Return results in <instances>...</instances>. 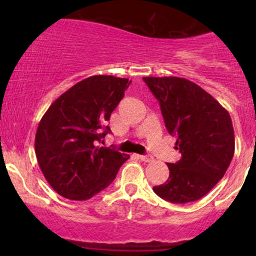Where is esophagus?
Masks as SVG:
<instances>
[{
	"label": "esophagus",
	"mask_w": 256,
	"mask_h": 256,
	"mask_svg": "<svg viewBox=\"0 0 256 256\" xmlns=\"http://www.w3.org/2000/svg\"><path fill=\"white\" fill-rule=\"evenodd\" d=\"M138 160H141L142 162H152L154 161V157L152 156H148V154H140V156H138Z\"/></svg>",
	"instance_id": "34e87169"
}]
</instances>
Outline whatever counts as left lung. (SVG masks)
I'll list each match as a JSON object with an SVG mask.
<instances>
[{
    "label": "left lung",
    "instance_id": "8db88e82",
    "mask_svg": "<svg viewBox=\"0 0 256 256\" xmlns=\"http://www.w3.org/2000/svg\"><path fill=\"white\" fill-rule=\"evenodd\" d=\"M160 102L167 131L177 138L180 160L167 164L170 177L154 187L158 197L177 204L200 200L223 178L234 154L229 112L200 85L177 76H146Z\"/></svg>",
    "mask_w": 256,
    "mask_h": 256
}]
</instances>
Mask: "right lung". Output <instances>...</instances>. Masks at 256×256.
Wrapping results in <instances>:
<instances>
[{"label":"right lung","mask_w":256,"mask_h":256,"mask_svg":"<svg viewBox=\"0 0 256 256\" xmlns=\"http://www.w3.org/2000/svg\"><path fill=\"white\" fill-rule=\"evenodd\" d=\"M131 82L94 76L62 94L43 115L36 134V156L46 180L62 197L86 200L110 186L130 158L99 147L110 132V115Z\"/></svg>","instance_id":"add662e5"}]
</instances>
